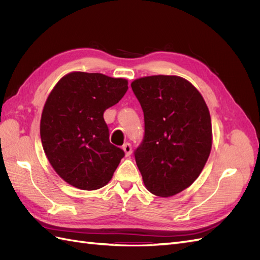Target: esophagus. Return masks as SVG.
<instances>
[{"mask_svg": "<svg viewBox=\"0 0 260 260\" xmlns=\"http://www.w3.org/2000/svg\"><path fill=\"white\" fill-rule=\"evenodd\" d=\"M122 149H123L124 153H125V156L131 155V153H132V146H131L130 143H128V142L124 143L123 146H122Z\"/></svg>", "mask_w": 260, "mask_h": 260, "instance_id": "1", "label": "esophagus"}]
</instances>
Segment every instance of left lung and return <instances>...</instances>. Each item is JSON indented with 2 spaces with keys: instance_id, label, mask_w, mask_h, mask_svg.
<instances>
[{
  "instance_id": "left-lung-1",
  "label": "left lung",
  "mask_w": 260,
  "mask_h": 260,
  "mask_svg": "<svg viewBox=\"0 0 260 260\" xmlns=\"http://www.w3.org/2000/svg\"><path fill=\"white\" fill-rule=\"evenodd\" d=\"M131 88L144 114L135 157L147 190L176 195L198 179L211 149V121L201 93L177 76H149Z\"/></svg>"
}]
</instances>
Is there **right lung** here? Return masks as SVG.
I'll return each instance as SVG.
<instances>
[{
  "mask_svg": "<svg viewBox=\"0 0 260 260\" xmlns=\"http://www.w3.org/2000/svg\"><path fill=\"white\" fill-rule=\"evenodd\" d=\"M127 90L122 78L76 72L62 77L50 93L40 123L42 146L70 185L92 191L112 179L124 152L109 142L103 115Z\"/></svg>",
  "mask_w": 260,
  "mask_h": 260,
  "instance_id": "1",
  "label": "right lung"
}]
</instances>
